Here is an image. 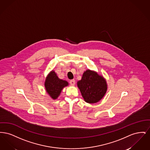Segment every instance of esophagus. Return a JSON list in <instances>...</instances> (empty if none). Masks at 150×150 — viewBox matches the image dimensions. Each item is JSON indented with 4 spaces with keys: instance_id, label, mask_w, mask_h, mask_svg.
Listing matches in <instances>:
<instances>
[{
    "instance_id": "esophagus-1",
    "label": "esophagus",
    "mask_w": 150,
    "mask_h": 150,
    "mask_svg": "<svg viewBox=\"0 0 150 150\" xmlns=\"http://www.w3.org/2000/svg\"><path fill=\"white\" fill-rule=\"evenodd\" d=\"M70 84L71 86H74L75 84V80L74 79H72L70 81Z\"/></svg>"
}]
</instances>
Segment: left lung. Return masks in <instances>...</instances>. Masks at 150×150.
Segmentation results:
<instances>
[{
	"mask_svg": "<svg viewBox=\"0 0 150 150\" xmlns=\"http://www.w3.org/2000/svg\"><path fill=\"white\" fill-rule=\"evenodd\" d=\"M77 85L84 100L89 103L99 102L107 92L105 79L90 70L84 71L81 79L77 82Z\"/></svg>",
	"mask_w": 150,
	"mask_h": 150,
	"instance_id": "1",
	"label": "left lung"
}]
</instances>
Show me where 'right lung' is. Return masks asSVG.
Returning <instances> with one entry per match:
<instances>
[{
	"instance_id": "right-lung-1",
	"label": "right lung",
	"mask_w": 150,
	"mask_h": 150,
	"mask_svg": "<svg viewBox=\"0 0 150 150\" xmlns=\"http://www.w3.org/2000/svg\"><path fill=\"white\" fill-rule=\"evenodd\" d=\"M68 85V82L58 78L56 73L53 70L48 75L44 83L47 92L53 100L57 99L62 89Z\"/></svg>"
}]
</instances>
